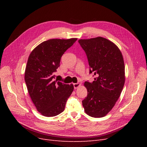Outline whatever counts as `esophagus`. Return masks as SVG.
I'll return each mask as SVG.
<instances>
[{
	"label": "esophagus",
	"mask_w": 147,
	"mask_h": 147,
	"mask_svg": "<svg viewBox=\"0 0 147 147\" xmlns=\"http://www.w3.org/2000/svg\"><path fill=\"white\" fill-rule=\"evenodd\" d=\"M74 89H77L78 87L80 86V84L79 83H74Z\"/></svg>",
	"instance_id": "34e87169"
}]
</instances>
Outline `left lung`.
<instances>
[{"instance_id":"obj_1","label":"left lung","mask_w":147,"mask_h":147,"mask_svg":"<svg viewBox=\"0 0 147 147\" xmlns=\"http://www.w3.org/2000/svg\"><path fill=\"white\" fill-rule=\"evenodd\" d=\"M78 43L86 55L90 74L96 77L92 83H84L88 95L82 104L88 115L103 117L112 109L123 90V57L117 46L103 37L80 39Z\"/></svg>"}]
</instances>
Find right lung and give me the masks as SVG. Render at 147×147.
I'll list each match as a JSON object with an SVG mask.
<instances>
[{
	"mask_svg": "<svg viewBox=\"0 0 147 147\" xmlns=\"http://www.w3.org/2000/svg\"><path fill=\"white\" fill-rule=\"evenodd\" d=\"M77 40H48L38 45L29 55L25 82L34 104L43 116L55 117L63 112L74 90L73 84L55 80L54 74L60 65L62 56Z\"/></svg>",
	"mask_w": 147,
	"mask_h": 147,
	"instance_id": "1",
	"label": "right lung"
}]
</instances>
